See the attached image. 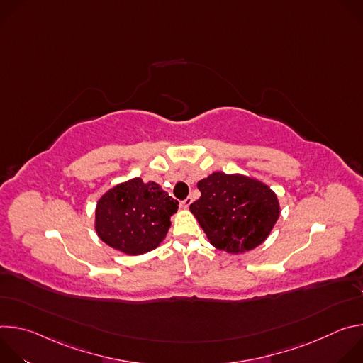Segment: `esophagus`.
<instances>
[{
	"mask_svg": "<svg viewBox=\"0 0 363 363\" xmlns=\"http://www.w3.org/2000/svg\"><path fill=\"white\" fill-rule=\"evenodd\" d=\"M191 203H192V198H189V196H188L185 201H182V202H181V205H182V208H184V210H188Z\"/></svg>",
	"mask_w": 363,
	"mask_h": 363,
	"instance_id": "1",
	"label": "esophagus"
}]
</instances>
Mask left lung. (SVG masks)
Segmentation results:
<instances>
[{
  "label": "left lung",
  "instance_id": "1",
  "mask_svg": "<svg viewBox=\"0 0 363 363\" xmlns=\"http://www.w3.org/2000/svg\"><path fill=\"white\" fill-rule=\"evenodd\" d=\"M196 186L201 196L189 211L211 245L228 254L263 244L280 217L277 194L260 179L217 171Z\"/></svg>",
  "mask_w": 363,
  "mask_h": 363
}]
</instances>
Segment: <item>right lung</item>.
I'll return each mask as SVG.
<instances>
[{
  "instance_id": "right-lung-1",
  "label": "right lung",
  "mask_w": 363,
  "mask_h": 363,
  "mask_svg": "<svg viewBox=\"0 0 363 363\" xmlns=\"http://www.w3.org/2000/svg\"><path fill=\"white\" fill-rule=\"evenodd\" d=\"M178 208V201L157 182L132 178L97 199L94 230L113 250L142 255L161 245Z\"/></svg>"
}]
</instances>
